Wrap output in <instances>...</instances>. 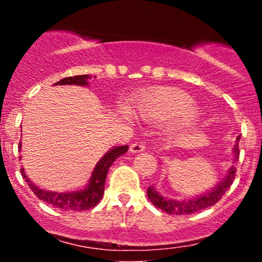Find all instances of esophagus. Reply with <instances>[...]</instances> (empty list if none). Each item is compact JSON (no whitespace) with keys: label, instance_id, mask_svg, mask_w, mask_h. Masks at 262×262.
<instances>
[{"label":"esophagus","instance_id":"34e87169","mask_svg":"<svg viewBox=\"0 0 262 262\" xmlns=\"http://www.w3.org/2000/svg\"><path fill=\"white\" fill-rule=\"evenodd\" d=\"M145 150V145H144V143H134L132 144L130 148H129V151L133 152V154H135V152H141Z\"/></svg>","mask_w":262,"mask_h":262}]
</instances>
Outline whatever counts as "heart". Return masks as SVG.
I'll use <instances>...</instances> for the list:
<instances>
[{"mask_svg":"<svg viewBox=\"0 0 262 262\" xmlns=\"http://www.w3.org/2000/svg\"><path fill=\"white\" fill-rule=\"evenodd\" d=\"M138 117L145 122L170 121L171 132H181L196 124L200 118L191 95L176 89H156L139 96L134 102ZM121 113L130 117L128 107L122 106Z\"/></svg>","mask_w":262,"mask_h":262,"instance_id":"heart-1","label":"heart"}]
</instances>
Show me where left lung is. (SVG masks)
<instances>
[{
    "instance_id": "left-lung-1",
    "label": "left lung",
    "mask_w": 262,
    "mask_h": 262,
    "mask_svg": "<svg viewBox=\"0 0 262 262\" xmlns=\"http://www.w3.org/2000/svg\"><path fill=\"white\" fill-rule=\"evenodd\" d=\"M240 138H236V144L233 148V164L237 161L239 159V149H237V141ZM235 171L236 169L234 165L229 166L227 170V173L223 179L219 181L214 187H212L208 191L203 192V193L197 194V196L185 198V200H173V198H167L162 196L160 192L155 188V186H149L148 187V198L151 201V203L155 207L165 210L169 214H191V213H196L198 210H202L208 208V207L214 206L215 203L223 197V194L228 191L235 179Z\"/></svg>"
}]
</instances>
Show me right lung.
<instances>
[{
	"label": "right lung",
	"mask_w": 262,
	"mask_h": 262,
	"mask_svg": "<svg viewBox=\"0 0 262 262\" xmlns=\"http://www.w3.org/2000/svg\"><path fill=\"white\" fill-rule=\"evenodd\" d=\"M96 77V76H95ZM91 79V75H79V76L74 77H65L54 83V86L59 85H76L87 87L90 86L89 80ZM20 149H22V143H19V154ZM128 151V145L122 146H113L98 160L96 166L93 167L91 177L87 181L86 186L82 188L75 189V191H49V189H44L38 187L34 182L27 176L25 167L20 169L23 179L28 183V186L34 192V194L39 200L43 202L50 204V206L55 207V208L62 210H74V212H81V210H89L97 206L101 198L103 197L104 193V182H106V177L108 170L112 166V164L119 156L124 155ZM22 159V155L20 158Z\"/></svg>",
	"instance_id": "1"
}]
</instances>
